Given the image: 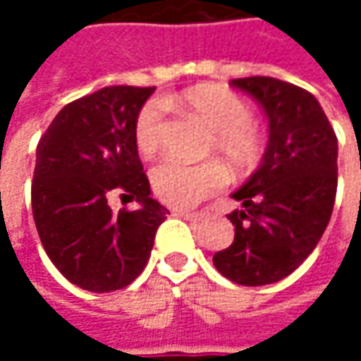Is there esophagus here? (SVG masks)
I'll list each match as a JSON object with an SVG mask.
<instances>
[{
  "label": "esophagus",
  "mask_w": 361,
  "mask_h": 361,
  "mask_svg": "<svg viewBox=\"0 0 361 361\" xmlns=\"http://www.w3.org/2000/svg\"><path fill=\"white\" fill-rule=\"evenodd\" d=\"M173 215L185 216L187 221H204L211 213L209 211H173Z\"/></svg>",
  "instance_id": "obj_1"
}]
</instances>
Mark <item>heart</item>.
Instances as JSON below:
<instances>
[{"instance_id": "obj_1", "label": "heart", "mask_w": 361, "mask_h": 361, "mask_svg": "<svg viewBox=\"0 0 361 361\" xmlns=\"http://www.w3.org/2000/svg\"><path fill=\"white\" fill-rule=\"evenodd\" d=\"M169 102V100H166ZM174 104L185 108L213 132L209 150H216L231 169L251 171L263 157V136L253 122L251 106L229 88L216 84L192 86L174 98ZM166 136V118L160 102H148L136 116L134 138L145 157L160 150ZM225 183V169L207 160L201 164H185L164 160L150 173V187L160 201L173 207H190L204 199Z\"/></svg>"}]
</instances>
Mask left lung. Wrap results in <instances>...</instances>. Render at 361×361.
Listing matches in <instances>:
<instances>
[{"label":"left lung","mask_w":361,"mask_h":361,"mask_svg":"<svg viewBox=\"0 0 361 361\" xmlns=\"http://www.w3.org/2000/svg\"><path fill=\"white\" fill-rule=\"evenodd\" d=\"M269 120L261 166L231 197L235 239L213 255L216 271L247 287L281 281L326 231L338 190V138L307 90L269 76L231 80Z\"/></svg>","instance_id":"1"}]
</instances>
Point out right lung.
<instances>
[{
	"label": "right lung",
	"instance_id": "obj_1",
	"mask_svg": "<svg viewBox=\"0 0 361 361\" xmlns=\"http://www.w3.org/2000/svg\"><path fill=\"white\" fill-rule=\"evenodd\" d=\"M154 88L108 86L66 104L35 150L32 211L51 263L94 293L130 285L169 211L150 197L134 126ZM114 196L136 212L111 211Z\"/></svg>",
	"mask_w": 361,
	"mask_h": 361
}]
</instances>
